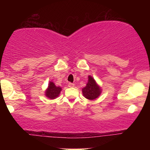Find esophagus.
I'll return each instance as SVG.
<instances>
[{
  "instance_id": "34e87169",
  "label": "esophagus",
  "mask_w": 150,
  "mask_h": 150,
  "mask_svg": "<svg viewBox=\"0 0 150 150\" xmlns=\"http://www.w3.org/2000/svg\"><path fill=\"white\" fill-rule=\"evenodd\" d=\"M74 86V85L73 83H68V87H73Z\"/></svg>"
}]
</instances>
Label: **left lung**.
I'll use <instances>...</instances> for the list:
<instances>
[{"label":"left lung","instance_id":"left-lung-1","mask_svg":"<svg viewBox=\"0 0 150 150\" xmlns=\"http://www.w3.org/2000/svg\"><path fill=\"white\" fill-rule=\"evenodd\" d=\"M102 88L91 76H88V82L86 86L82 89L83 95L89 100H96L102 93Z\"/></svg>","mask_w":150,"mask_h":150}]
</instances>
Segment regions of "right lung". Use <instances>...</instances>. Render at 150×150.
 I'll use <instances>...</instances> for the list:
<instances>
[{
	"mask_svg": "<svg viewBox=\"0 0 150 150\" xmlns=\"http://www.w3.org/2000/svg\"><path fill=\"white\" fill-rule=\"evenodd\" d=\"M62 89L61 87H57L52 81H50L48 86L45 91V96L50 100H54L60 95Z\"/></svg>",
	"mask_w": 150,
	"mask_h": 150,
	"instance_id": "right-lung-1",
	"label": "right lung"
}]
</instances>
